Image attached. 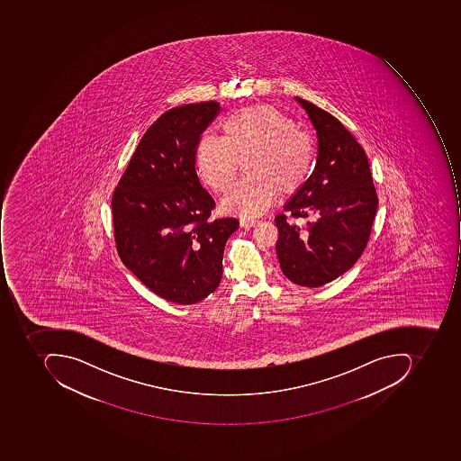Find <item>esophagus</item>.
Listing matches in <instances>:
<instances>
[{
  "mask_svg": "<svg viewBox=\"0 0 461 461\" xmlns=\"http://www.w3.org/2000/svg\"><path fill=\"white\" fill-rule=\"evenodd\" d=\"M258 223L259 221L255 219H241V227H244V229H250V227L256 226Z\"/></svg>",
  "mask_w": 461,
  "mask_h": 461,
  "instance_id": "esophagus-1",
  "label": "esophagus"
}]
</instances>
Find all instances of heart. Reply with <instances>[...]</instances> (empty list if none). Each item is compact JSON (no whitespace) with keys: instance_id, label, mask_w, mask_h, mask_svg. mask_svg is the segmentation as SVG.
I'll return each mask as SVG.
<instances>
[{"instance_id":"b5f03b06","label":"heart","mask_w":461,"mask_h":461,"mask_svg":"<svg viewBox=\"0 0 461 461\" xmlns=\"http://www.w3.org/2000/svg\"><path fill=\"white\" fill-rule=\"evenodd\" d=\"M224 139L203 136L196 147V170L216 193L231 187L240 160L249 177L238 183L223 199V209L242 217L262 214L278 193L303 187L313 166V147L296 131L285 113L267 104L238 109L221 124Z\"/></svg>"}]
</instances>
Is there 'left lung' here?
<instances>
[{
  "label": "left lung",
  "mask_w": 461,
  "mask_h": 461,
  "mask_svg": "<svg viewBox=\"0 0 461 461\" xmlns=\"http://www.w3.org/2000/svg\"><path fill=\"white\" fill-rule=\"evenodd\" d=\"M317 132L311 177L274 219L278 262L292 283L325 285L347 273L367 245L378 206L370 165L361 145L335 116L296 96ZM309 218L299 228L287 216Z\"/></svg>",
  "instance_id": "left-lung-1"
}]
</instances>
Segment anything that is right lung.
<instances>
[{
    "label": "right lung",
    "instance_id": "right-lung-1",
    "mask_svg": "<svg viewBox=\"0 0 461 461\" xmlns=\"http://www.w3.org/2000/svg\"><path fill=\"white\" fill-rule=\"evenodd\" d=\"M219 103L166 111L145 131L112 195L116 249L145 286L166 301L194 304L216 291L235 217L212 219L195 155Z\"/></svg>",
    "mask_w": 461,
    "mask_h": 461
}]
</instances>
